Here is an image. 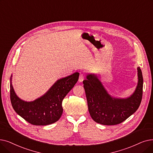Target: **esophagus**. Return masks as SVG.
<instances>
[{
    "label": "esophagus",
    "instance_id": "34e87169",
    "mask_svg": "<svg viewBox=\"0 0 153 153\" xmlns=\"http://www.w3.org/2000/svg\"><path fill=\"white\" fill-rule=\"evenodd\" d=\"M84 74H82V73H81V74H80V75H79V82H82L84 80Z\"/></svg>",
    "mask_w": 153,
    "mask_h": 153
}]
</instances>
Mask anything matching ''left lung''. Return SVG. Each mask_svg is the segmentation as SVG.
<instances>
[{
  "label": "left lung",
  "mask_w": 153,
  "mask_h": 153,
  "mask_svg": "<svg viewBox=\"0 0 153 153\" xmlns=\"http://www.w3.org/2000/svg\"><path fill=\"white\" fill-rule=\"evenodd\" d=\"M138 82L135 91L127 98H116L108 94L95 74H88L83 81L88 109L92 119L102 125H116L137 111L143 97V78L137 68Z\"/></svg>",
  "instance_id": "8db88e82"
}]
</instances>
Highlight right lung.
Masks as SVG:
<instances>
[{
  "label": "right lung",
  "mask_w": 153,
  "mask_h": 153,
  "mask_svg": "<svg viewBox=\"0 0 153 153\" xmlns=\"http://www.w3.org/2000/svg\"><path fill=\"white\" fill-rule=\"evenodd\" d=\"M79 72L59 79L44 95L34 101L27 102L20 99L12 85L10 77V101L17 113L31 124L45 126L57 121L62 116V102L68 93L78 81Z\"/></svg>",
  "instance_id": "obj_1"
}]
</instances>
